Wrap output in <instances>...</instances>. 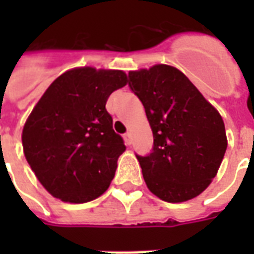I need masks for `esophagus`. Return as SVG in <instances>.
<instances>
[{"label": "esophagus", "mask_w": 254, "mask_h": 254, "mask_svg": "<svg viewBox=\"0 0 254 254\" xmlns=\"http://www.w3.org/2000/svg\"><path fill=\"white\" fill-rule=\"evenodd\" d=\"M124 140H125V144H127V145H130V143H132V134L129 132L125 133V134H124Z\"/></svg>", "instance_id": "1"}]
</instances>
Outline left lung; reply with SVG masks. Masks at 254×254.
Here are the masks:
<instances>
[{
	"label": "left lung",
	"instance_id": "8db88e82",
	"mask_svg": "<svg viewBox=\"0 0 254 254\" xmlns=\"http://www.w3.org/2000/svg\"><path fill=\"white\" fill-rule=\"evenodd\" d=\"M154 136L148 156H137L155 196L184 202L205 190L218 174L227 137L219 111L184 73L158 64L129 72Z\"/></svg>",
	"mask_w": 254,
	"mask_h": 254
}]
</instances>
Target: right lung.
Wrapping results in <instances>:
<instances>
[{
  "label": "right lung",
  "mask_w": 254,
  "mask_h": 254,
  "mask_svg": "<svg viewBox=\"0 0 254 254\" xmlns=\"http://www.w3.org/2000/svg\"><path fill=\"white\" fill-rule=\"evenodd\" d=\"M127 84L124 70L73 67L50 84L32 109L21 133L23 151L52 196L81 204L109 189L127 147L113 129L106 102Z\"/></svg>",
  "instance_id": "add662e5"
}]
</instances>
